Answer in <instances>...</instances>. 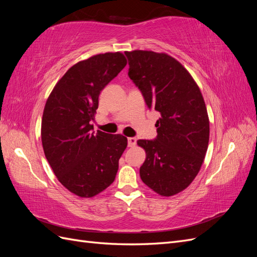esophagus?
Returning <instances> with one entry per match:
<instances>
[{
    "mask_svg": "<svg viewBox=\"0 0 257 257\" xmlns=\"http://www.w3.org/2000/svg\"><path fill=\"white\" fill-rule=\"evenodd\" d=\"M136 143H137V139L135 137H128L127 138V145H128V147H135Z\"/></svg>",
    "mask_w": 257,
    "mask_h": 257,
    "instance_id": "34e87169",
    "label": "esophagus"
}]
</instances>
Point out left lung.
I'll return each mask as SVG.
<instances>
[{"label":"left lung","instance_id":"left-lung-1","mask_svg":"<svg viewBox=\"0 0 257 257\" xmlns=\"http://www.w3.org/2000/svg\"><path fill=\"white\" fill-rule=\"evenodd\" d=\"M128 77L148 108L161 113L158 136L139 139L146 151L139 169L143 182L162 196H172L192 183L209 143V118L201 92L190 73L166 53L125 51Z\"/></svg>","mask_w":257,"mask_h":257}]
</instances>
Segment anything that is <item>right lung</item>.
<instances>
[{"label": "right lung", "mask_w": 257, "mask_h": 257, "mask_svg": "<svg viewBox=\"0 0 257 257\" xmlns=\"http://www.w3.org/2000/svg\"><path fill=\"white\" fill-rule=\"evenodd\" d=\"M126 65L121 52L96 54L73 65L46 102L42 119L45 157L62 185L80 197L107 189L127 146L121 134L93 131L99 93Z\"/></svg>", "instance_id": "add662e5"}]
</instances>
